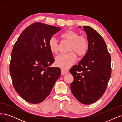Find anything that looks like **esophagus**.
Returning a JSON list of instances; mask_svg holds the SVG:
<instances>
[{
  "mask_svg": "<svg viewBox=\"0 0 122 122\" xmlns=\"http://www.w3.org/2000/svg\"><path fill=\"white\" fill-rule=\"evenodd\" d=\"M61 70V74L62 75H64V74H65L68 73L67 70H65L64 69H62V68Z\"/></svg>",
  "mask_w": 122,
  "mask_h": 122,
  "instance_id": "34e87169",
  "label": "esophagus"
}]
</instances>
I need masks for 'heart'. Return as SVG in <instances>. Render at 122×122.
Here are the masks:
<instances>
[{
  "mask_svg": "<svg viewBox=\"0 0 122 122\" xmlns=\"http://www.w3.org/2000/svg\"><path fill=\"white\" fill-rule=\"evenodd\" d=\"M61 37L71 42L69 51H74L78 55H83L86 53L88 49L87 40L75 31L68 30L61 35ZM48 46L51 52L57 54L58 52V43L56 39L51 37L48 41ZM76 55L73 51L58 55L55 58V65L63 69H68L72 66L76 60Z\"/></svg>",
  "mask_w": 122,
  "mask_h": 122,
  "instance_id": "obj_1",
  "label": "heart"
}]
</instances>
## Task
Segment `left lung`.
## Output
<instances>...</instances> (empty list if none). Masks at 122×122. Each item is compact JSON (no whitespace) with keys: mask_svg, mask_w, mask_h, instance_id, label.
Returning a JSON list of instances; mask_svg holds the SVG:
<instances>
[{"mask_svg":"<svg viewBox=\"0 0 122 122\" xmlns=\"http://www.w3.org/2000/svg\"><path fill=\"white\" fill-rule=\"evenodd\" d=\"M83 27L87 35L88 50L78 65L70 70L74 77L70 87L77 100L88 105L98 100L105 93L111 76V57L100 35L92 27Z\"/></svg>","mask_w":122,"mask_h":122,"instance_id":"left-lung-1","label":"left lung"}]
</instances>
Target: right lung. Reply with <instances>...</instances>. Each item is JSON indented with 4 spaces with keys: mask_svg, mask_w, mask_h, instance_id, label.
I'll return each mask as SVG.
<instances>
[{
    "mask_svg": "<svg viewBox=\"0 0 122 122\" xmlns=\"http://www.w3.org/2000/svg\"><path fill=\"white\" fill-rule=\"evenodd\" d=\"M60 27L36 22L25 29L14 44L10 71L15 90L25 101L38 104L49 95L61 70L50 67L54 59L49 39Z\"/></svg>",
    "mask_w": 122,
    "mask_h": 122,
    "instance_id": "obj_1",
    "label": "right lung"
}]
</instances>
